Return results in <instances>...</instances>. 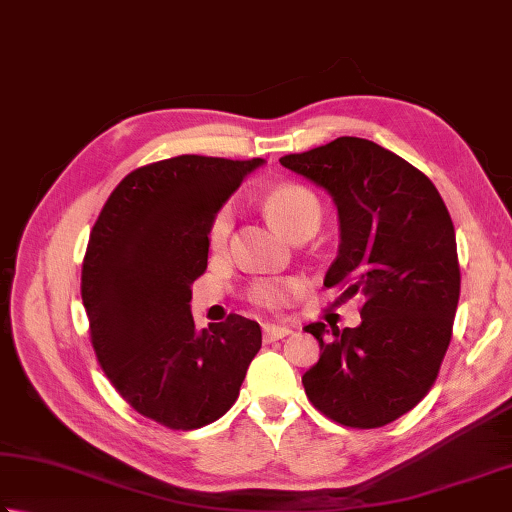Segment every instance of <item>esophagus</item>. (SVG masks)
<instances>
[{"label":"esophagus","instance_id":"34e87169","mask_svg":"<svg viewBox=\"0 0 512 512\" xmlns=\"http://www.w3.org/2000/svg\"><path fill=\"white\" fill-rule=\"evenodd\" d=\"M286 335H290V328H286V326L264 324V328H262V337H264V342H266V344H270V342H277V339H284Z\"/></svg>","mask_w":512,"mask_h":512}]
</instances>
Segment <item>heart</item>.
Here are the masks:
<instances>
[{"instance_id":"obj_1","label":"heart","mask_w":512,"mask_h":512,"mask_svg":"<svg viewBox=\"0 0 512 512\" xmlns=\"http://www.w3.org/2000/svg\"><path fill=\"white\" fill-rule=\"evenodd\" d=\"M264 210L290 237H297L299 233H306V230H317L319 224H322V204H319L317 195L313 190L297 184H284L270 190L264 197ZM230 233H233V208L222 206L210 219V248H226ZM293 288L295 284L282 282V279H262V282L250 288V299L259 306L277 308L286 302Z\"/></svg>"}]
</instances>
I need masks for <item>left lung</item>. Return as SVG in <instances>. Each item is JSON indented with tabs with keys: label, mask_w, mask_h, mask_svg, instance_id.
<instances>
[{
	"label": "left lung",
	"mask_w": 512,
	"mask_h": 512,
	"mask_svg": "<svg viewBox=\"0 0 512 512\" xmlns=\"http://www.w3.org/2000/svg\"><path fill=\"white\" fill-rule=\"evenodd\" d=\"M279 164L337 206L339 253L324 286L364 297L357 328H304L322 350L302 377L306 395L342 426H386L426 397L453 335L462 284L453 219L422 170L362 137Z\"/></svg>",
	"instance_id": "obj_1"
}]
</instances>
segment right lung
I'll list each match as a JSON object with an SVG mask.
<instances>
[{
  "instance_id": "1",
  "label": "right lung",
  "mask_w": 512,
  "mask_h": 512,
  "mask_svg": "<svg viewBox=\"0 0 512 512\" xmlns=\"http://www.w3.org/2000/svg\"><path fill=\"white\" fill-rule=\"evenodd\" d=\"M264 159L179 155L126 175L90 230L82 302L106 377L139 415L202 428L235 404L262 348L253 319L197 330L190 299L208 264V226Z\"/></svg>"
}]
</instances>
